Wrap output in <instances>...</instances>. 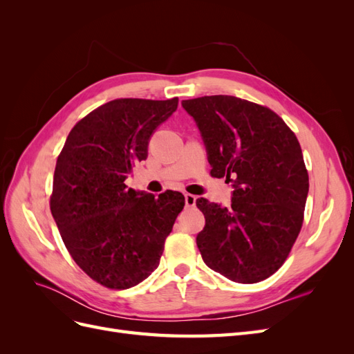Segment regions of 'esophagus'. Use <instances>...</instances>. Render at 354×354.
I'll return each mask as SVG.
<instances>
[{
  "label": "esophagus",
  "instance_id": "34e87169",
  "mask_svg": "<svg viewBox=\"0 0 354 354\" xmlns=\"http://www.w3.org/2000/svg\"><path fill=\"white\" fill-rule=\"evenodd\" d=\"M185 202H186V207H195L196 196L195 195H190V194H186L185 195Z\"/></svg>",
  "mask_w": 354,
  "mask_h": 354
}]
</instances>
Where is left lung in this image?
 I'll list each match as a JSON object with an SVG mask.
<instances>
[{"instance_id": "left-lung-1", "label": "left lung", "mask_w": 354, "mask_h": 354, "mask_svg": "<svg viewBox=\"0 0 354 354\" xmlns=\"http://www.w3.org/2000/svg\"><path fill=\"white\" fill-rule=\"evenodd\" d=\"M205 145L211 176L232 183L229 208L196 201L205 227L196 245L214 272L239 283L272 276L303 224L308 174L295 134L264 106L233 95L181 102Z\"/></svg>"}]
</instances>
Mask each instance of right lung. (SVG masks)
I'll return each mask as SVG.
<instances>
[{"label":"right lung","instance_id":"obj_1","mask_svg":"<svg viewBox=\"0 0 354 354\" xmlns=\"http://www.w3.org/2000/svg\"><path fill=\"white\" fill-rule=\"evenodd\" d=\"M177 106V97L112 100L72 128L57 158L53 218L75 263L103 286L127 289L145 281L185 207L180 192L155 198L124 183Z\"/></svg>","mask_w":354,"mask_h":354}]
</instances>
